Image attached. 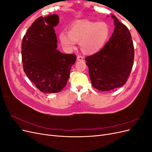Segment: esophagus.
<instances>
[{"instance_id": "1", "label": "esophagus", "mask_w": 152, "mask_h": 152, "mask_svg": "<svg viewBox=\"0 0 152 152\" xmlns=\"http://www.w3.org/2000/svg\"><path fill=\"white\" fill-rule=\"evenodd\" d=\"M77 61H83V60H84V58L82 57V56H80V55H79V56H77Z\"/></svg>"}]
</instances>
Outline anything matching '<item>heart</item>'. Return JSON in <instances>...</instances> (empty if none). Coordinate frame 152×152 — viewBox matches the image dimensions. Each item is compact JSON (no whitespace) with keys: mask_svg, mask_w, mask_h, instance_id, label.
<instances>
[{"mask_svg":"<svg viewBox=\"0 0 152 152\" xmlns=\"http://www.w3.org/2000/svg\"><path fill=\"white\" fill-rule=\"evenodd\" d=\"M111 30L105 22L80 21L73 24L69 34L61 33L59 40L63 46L74 48L76 42H80L82 51L87 54L99 52L108 40Z\"/></svg>","mask_w":152,"mask_h":152,"instance_id":"1","label":"heart"}]
</instances>
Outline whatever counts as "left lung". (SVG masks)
I'll return each mask as SVG.
<instances>
[{
	"label": "left lung",
	"mask_w": 152,
	"mask_h": 152,
	"mask_svg": "<svg viewBox=\"0 0 152 152\" xmlns=\"http://www.w3.org/2000/svg\"><path fill=\"white\" fill-rule=\"evenodd\" d=\"M114 31L102 49L86 58L94 88L108 91L126 83L133 66L134 49L127 27L112 15Z\"/></svg>",
	"instance_id": "obj_1"
}]
</instances>
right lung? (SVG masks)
Wrapping results in <instances>:
<instances>
[{"mask_svg":"<svg viewBox=\"0 0 152 152\" xmlns=\"http://www.w3.org/2000/svg\"><path fill=\"white\" fill-rule=\"evenodd\" d=\"M57 15L37 18L24 35L21 44L23 70L37 88L45 93L60 92L66 85L75 54H65L57 49L54 27Z\"/></svg>","mask_w":152,"mask_h":152,"instance_id":"1","label":"right lung"}]
</instances>
